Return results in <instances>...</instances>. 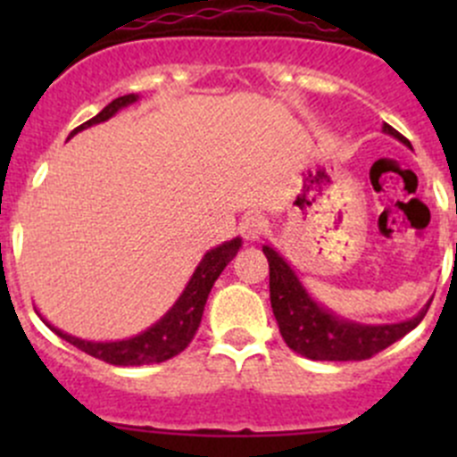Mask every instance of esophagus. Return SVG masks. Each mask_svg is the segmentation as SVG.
I'll use <instances>...</instances> for the list:
<instances>
[{
    "label": "esophagus",
    "mask_w": 457,
    "mask_h": 457,
    "mask_svg": "<svg viewBox=\"0 0 457 457\" xmlns=\"http://www.w3.org/2000/svg\"><path fill=\"white\" fill-rule=\"evenodd\" d=\"M265 232H267L265 216L258 214V212H252V214L243 216L241 234L247 238V241H256V238H261Z\"/></svg>",
    "instance_id": "1"
}]
</instances>
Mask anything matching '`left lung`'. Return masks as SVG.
<instances>
[{"label":"left lung","mask_w":457,"mask_h":457,"mask_svg":"<svg viewBox=\"0 0 457 457\" xmlns=\"http://www.w3.org/2000/svg\"><path fill=\"white\" fill-rule=\"evenodd\" d=\"M382 130L407 143L398 130L386 123ZM262 252L270 262V301L280 336L289 349L312 361H367L416 329L431 305L427 303L420 314L394 325H361L345 320L318 305L303 287L296 271L274 247L262 245Z\"/></svg>","instance_id":"8db88e82"}]
</instances>
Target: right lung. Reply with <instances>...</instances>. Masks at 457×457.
I'll return each instance as SVG.
<instances>
[{
    "label": "right lung",
    "instance_id": "1",
    "mask_svg": "<svg viewBox=\"0 0 457 457\" xmlns=\"http://www.w3.org/2000/svg\"><path fill=\"white\" fill-rule=\"evenodd\" d=\"M137 99H139L137 95H126L110 101V104L96 114V117H92L90 121L81 123L79 128H75V130L71 132V137H75L77 132L84 130V128L95 126V123L108 121V119L114 117L119 110L135 104ZM238 247H241V238H232V241H225L223 245L207 252V254L203 256V261L199 262V267L195 270V274H192L190 283L186 285L183 294L179 296V301L168 310V314L161 318L159 322H154L150 329L141 331V334L132 336V338L128 340L92 343V340L75 338V336L53 327L50 322L46 320L44 322L54 331V334L62 336L63 340L75 345V347L81 349V352H86L87 356H95L99 358V361L110 362V365L139 367V365H154V362L170 361V358L181 353L183 349L192 343V338H195L196 329H199L201 325V316H203V310H205V303H207V296H210L212 285H214V280L219 278L220 271L225 270V265L237 256Z\"/></svg>",
    "mask_w": 457,
    "mask_h": 457
}]
</instances>
